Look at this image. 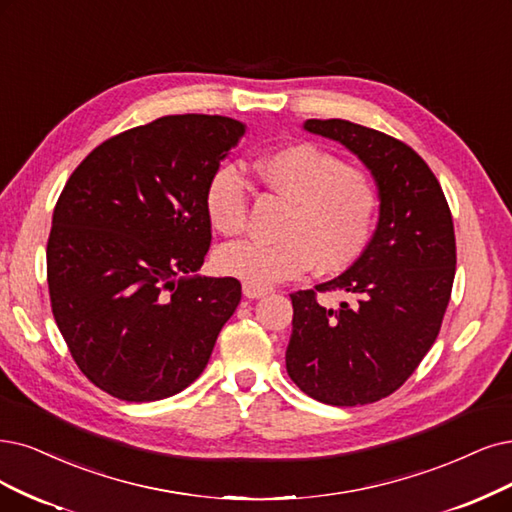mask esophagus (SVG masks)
I'll return each mask as SVG.
<instances>
[{
  "label": "esophagus",
  "instance_id": "obj_1",
  "mask_svg": "<svg viewBox=\"0 0 512 512\" xmlns=\"http://www.w3.org/2000/svg\"><path fill=\"white\" fill-rule=\"evenodd\" d=\"M242 293H244V297L257 299V297L268 295L270 289H268V287H259V285H251V282H244V285H242Z\"/></svg>",
  "mask_w": 512,
  "mask_h": 512
}]
</instances>
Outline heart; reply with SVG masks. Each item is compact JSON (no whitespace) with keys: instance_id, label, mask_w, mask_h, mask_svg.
<instances>
[{"instance_id":"heart-1","label":"heart","mask_w":512,"mask_h":512,"mask_svg":"<svg viewBox=\"0 0 512 512\" xmlns=\"http://www.w3.org/2000/svg\"><path fill=\"white\" fill-rule=\"evenodd\" d=\"M257 175L289 202L280 240H244L217 251L219 272L259 287L304 274L337 272L361 255L375 225L380 194L363 168L346 166L312 143L280 147L255 162ZM206 215L223 236L244 232L249 183L240 168L221 164L206 183Z\"/></svg>"}]
</instances>
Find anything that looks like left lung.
<instances>
[{
	"mask_svg": "<svg viewBox=\"0 0 512 512\" xmlns=\"http://www.w3.org/2000/svg\"><path fill=\"white\" fill-rule=\"evenodd\" d=\"M304 128L342 143L371 170L380 221L344 274L291 293L287 373L320 403L367 405L399 390L441 331L456 276L453 219L437 177L403 141L348 120H306ZM316 290L357 301L325 309Z\"/></svg>",
	"mask_w": 512,
	"mask_h": 512,
	"instance_id": "8db88e82",
	"label": "left lung"
}]
</instances>
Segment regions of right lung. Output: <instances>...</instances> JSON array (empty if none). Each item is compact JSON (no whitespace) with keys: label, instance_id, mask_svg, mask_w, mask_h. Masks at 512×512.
Masks as SVG:
<instances>
[{"label":"right lung","instance_id":"add662e5","mask_svg":"<svg viewBox=\"0 0 512 512\" xmlns=\"http://www.w3.org/2000/svg\"><path fill=\"white\" fill-rule=\"evenodd\" d=\"M244 130L164 116L94 147L63 187L46 249L52 314L75 365L116 399L187 388L240 304L236 278L196 272L211 246L206 183Z\"/></svg>","mask_w":512,"mask_h":512}]
</instances>
